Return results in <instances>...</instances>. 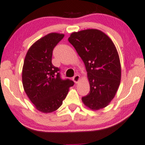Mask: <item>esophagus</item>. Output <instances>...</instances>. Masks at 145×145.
I'll use <instances>...</instances> for the list:
<instances>
[{"mask_svg": "<svg viewBox=\"0 0 145 145\" xmlns=\"http://www.w3.org/2000/svg\"><path fill=\"white\" fill-rule=\"evenodd\" d=\"M80 76L79 75H76L75 76L73 77V80L75 82V83H78L79 81H80Z\"/></svg>", "mask_w": 145, "mask_h": 145, "instance_id": "esophagus-1", "label": "esophagus"}]
</instances>
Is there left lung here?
Segmentation results:
<instances>
[{
    "instance_id": "obj_1",
    "label": "left lung",
    "mask_w": 145,
    "mask_h": 145,
    "mask_svg": "<svg viewBox=\"0 0 145 145\" xmlns=\"http://www.w3.org/2000/svg\"><path fill=\"white\" fill-rule=\"evenodd\" d=\"M84 63L90 92L82 102L92 110L106 107L115 97L121 80L119 54L111 39L101 30L73 32L68 38Z\"/></svg>"
}]
</instances>
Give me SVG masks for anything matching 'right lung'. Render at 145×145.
Listing matches in <instances>:
<instances>
[{
	"label": "right lung",
	"instance_id": "obj_1",
	"mask_svg": "<svg viewBox=\"0 0 145 145\" xmlns=\"http://www.w3.org/2000/svg\"><path fill=\"white\" fill-rule=\"evenodd\" d=\"M64 37L50 33L35 42L27 50L22 68L24 91L34 107L42 113H51L62 105L74 83L62 80L59 69L52 64L54 48Z\"/></svg>",
	"mask_w": 145,
	"mask_h": 145
}]
</instances>
